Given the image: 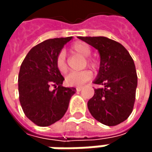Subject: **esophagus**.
Instances as JSON below:
<instances>
[{"label": "esophagus", "instance_id": "obj_1", "mask_svg": "<svg viewBox=\"0 0 152 152\" xmlns=\"http://www.w3.org/2000/svg\"><path fill=\"white\" fill-rule=\"evenodd\" d=\"M82 89H83V87H76V91H81Z\"/></svg>", "mask_w": 152, "mask_h": 152}]
</instances>
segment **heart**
<instances>
[{
	"label": "heart",
	"mask_w": 152,
	"mask_h": 152,
	"mask_svg": "<svg viewBox=\"0 0 152 152\" xmlns=\"http://www.w3.org/2000/svg\"><path fill=\"white\" fill-rule=\"evenodd\" d=\"M72 51L76 53L80 54L81 56L84 58H88L91 55V48L86 43L84 42H76L72 46ZM56 68L57 69L64 74L68 70V65L66 62V55L65 52L61 51L59 53V54L56 57L55 61ZM92 77V73L90 70H82L78 72H71L66 76L65 82L68 85L71 86H81L87 81L91 80Z\"/></svg>",
	"instance_id": "1"
}]
</instances>
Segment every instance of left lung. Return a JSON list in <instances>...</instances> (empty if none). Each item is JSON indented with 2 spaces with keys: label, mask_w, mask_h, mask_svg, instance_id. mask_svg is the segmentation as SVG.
I'll return each mask as SVG.
<instances>
[{
  "label": "left lung",
  "mask_w": 152,
  "mask_h": 152,
  "mask_svg": "<svg viewBox=\"0 0 152 152\" xmlns=\"http://www.w3.org/2000/svg\"><path fill=\"white\" fill-rule=\"evenodd\" d=\"M98 50L100 64L94 83L103 87L94 90L88 109L98 121L106 126L118 125L133 110L137 87L136 66L121 44L106 37H78Z\"/></svg>",
  "instance_id": "left-lung-1"
}]
</instances>
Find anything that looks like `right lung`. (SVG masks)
Segmentation results:
<instances>
[{"mask_svg":"<svg viewBox=\"0 0 152 152\" xmlns=\"http://www.w3.org/2000/svg\"><path fill=\"white\" fill-rule=\"evenodd\" d=\"M73 38L45 40L32 47L25 56L18 75L19 100L26 117L40 127L60 121L68 110L74 87H63L64 77L55 61L64 45ZM55 89L51 91L50 87Z\"/></svg>","mask_w":152,"mask_h":152,"instance_id":"add662e5","label":"right lung"}]
</instances>
